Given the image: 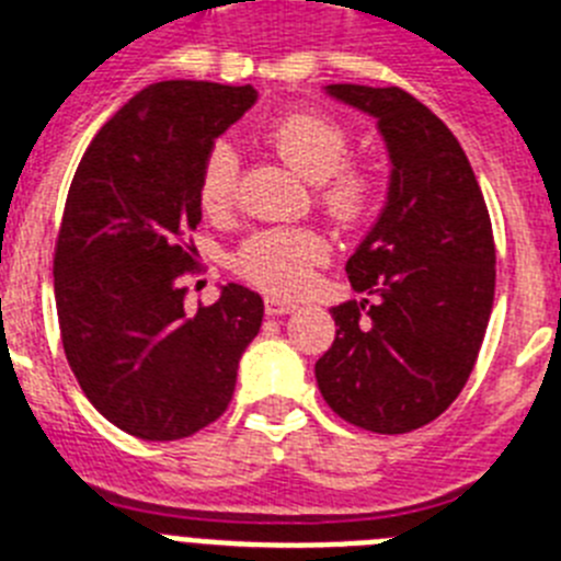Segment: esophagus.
I'll use <instances>...</instances> for the list:
<instances>
[{
    "mask_svg": "<svg viewBox=\"0 0 561 561\" xmlns=\"http://www.w3.org/2000/svg\"><path fill=\"white\" fill-rule=\"evenodd\" d=\"M264 306H266V314H272V317H280V314H291V311L297 309L295 304H291V300H284V297H275V295H270L264 300Z\"/></svg>",
    "mask_w": 561,
    "mask_h": 561,
    "instance_id": "esophagus-1",
    "label": "esophagus"
}]
</instances>
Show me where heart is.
Wrapping results in <instances>:
<instances>
[{"instance_id":"heart-1","label":"heart","mask_w":561,"mask_h":561,"mask_svg":"<svg viewBox=\"0 0 561 561\" xmlns=\"http://www.w3.org/2000/svg\"><path fill=\"white\" fill-rule=\"evenodd\" d=\"M272 151L291 171L317 185V202L340 225H356L374 210L379 180L365 165H348V131L323 112L297 108L266 134ZM238 193V153L230 142H216L207 151L199 173L202 207L213 216L230 210ZM329 255L317 232L275 227L252 232L236 252V270L255 286L275 295H295L306 286L311 270Z\"/></svg>"}]
</instances>
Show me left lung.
Returning a JSON list of instances; mask_svg holds the SVG:
<instances>
[{"instance_id":"left-lung-1","label":"left lung","mask_w":561,"mask_h":561,"mask_svg":"<svg viewBox=\"0 0 561 561\" xmlns=\"http://www.w3.org/2000/svg\"><path fill=\"white\" fill-rule=\"evenodd\" d=\"M370 114L390 160L388 196L345 272L362 300L334 306L336 336L314 365L340 419L399 435L438 419L472 374L494 304V238L463 148L399 87L331 83Z\"/></svg>"}]
</instances>
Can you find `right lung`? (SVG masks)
<instances>
[{"label":"right lung","mask_w":561,"mask_h":561,"mask_svg":"<svg viewBox=\"0 0 561 561\" xmlns=\"http://www.w3.org/2000/svg\"><path fill=\"white\" fill-rule=\"evenodd\" d=\"M255 101L252 87L151 83L103 123L69 185L53 264L64 354L98 413L142 440L219 419L261 331L264 300L247 286H221L196 314L180 286L207 151Z\"/></svg>","instance_id":"add662e5"}]
</instances>
